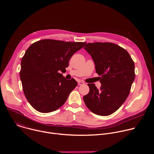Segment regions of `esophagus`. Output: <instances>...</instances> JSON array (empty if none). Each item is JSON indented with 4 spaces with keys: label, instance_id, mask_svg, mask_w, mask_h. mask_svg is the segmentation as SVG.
<instances>
[{
    "label": "esophagus",
    "instance_id": "1",
    "mask_svg": "<svg viewBox=\"0 0 154 154\" xmlns=\"http://www.w3.org/2000/svg\"><path fill=\"white\" fill-rule=\"evenodd\" d=\"M85 84V83H83V82H81V81H79V82H78V85H83Z\"/></svg>",
    "mask_w": 154,
    "mask_h": 154
}]
</instances>
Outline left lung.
Listing matches in <instances>:
<instances>
[{
	"mask_svg": "<svg viewBox=\"0 0 154 154\" xmlns=\"http://www.w3.org/2000/svg\"><path fill=\"white\" fill-rule=\"evenodd\" d=\"M84 49L92 57L101 83L100 89L88 83L83 100L90 110L100 116L115 112L127 98L135 77V64L128 52L112 42L88 43Z\"/></svg>",
	"mask_w": 154,
	"mask_h": 154,
	"instance_id": "1",
	"label": "left lung"
}]
</instances>
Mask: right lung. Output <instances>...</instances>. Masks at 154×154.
<instances>
[{
  "mask_svg": "<svg viewBox=\"0 0 154 154\" xmlns=\"http://www.w3.org/2000/svg\"><path fill=\"white\" fill-rule=\"evenodd\" d=\"M85 44L45 39L27 49L19 75L25 96L36 110L50 113L66 101L77 82L66 80L60 72L66 71L71 57Z\"/></svg>",
  "mask_w": 154,
  "mask_h": 154,
  "instance_id": "obj_1",
  "label": "right lung"
}]
</instances>
